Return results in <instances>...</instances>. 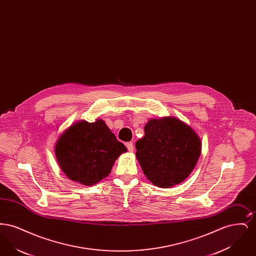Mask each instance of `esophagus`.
I'll list each match as a JSON object with an SVG mask.
<instances>
[{
    "label": "esophagus",
    "instance_id": "esophagus-1",
    "mask_svg": "<svg viewBox=\"0 0 256 256\" xmlns=\"http://www.w3.org/2000/svg\"><path fill=\"white\" fill-rule=\"evenodd\" d=\"M126 148L130 152H134V143L132 142H128L126 143Z\"/></svg>",
    "mask_w": 256,
    "mask_h": 256
}]
</instances>
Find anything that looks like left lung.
Returning <instances> with one entry per match:
<instances>
[{"label":"left lung","mask_w":256,"mask_h":256,"mask_svg":"<svg viewBox=\"0 0 256 256\" xmlns=\"http://www.w3.org/2000/svg\"><path fill=\"white\" fill-rule=\"evenodd\" d=\"M136 144V158L146 178L160 188L182 182L194 170L202 152L200 139L174 117L150 119Z\"/></svg>","instance_id":"8db88e82"}]
</instances>
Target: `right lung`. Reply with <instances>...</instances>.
I'll return each instance as SVG.
<instances>
[{"label":"right lung","instance_id":"right-lung-1","mask_svg":"<svg viewBox=\"0 0 256 256\" xmlns=\"http://www.w3.org/2000/svg\"><path fill=\"white\" fill-rule=\"evenodd\" d=\"M126 150L102 120L74 124L61 134L54 148L63 172L86 186L106 178L115 160Z\"/></svg>","mask_w":256,"mask_h":256}]
</instances>
